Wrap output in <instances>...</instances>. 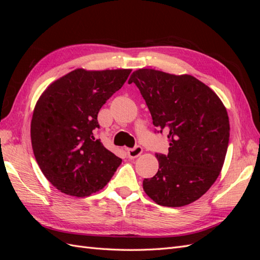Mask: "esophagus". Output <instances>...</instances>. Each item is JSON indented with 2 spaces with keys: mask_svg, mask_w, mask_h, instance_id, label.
I'll use <instances>...</instances> for the list:
<instances>
[{
  "mask_svg": "<svg viewBox=\"0 0 260 260\" xmlns=\"http://www.w3.org/2000/svg\"><path fill=\"white\" fill-rule=\"evenodd\" d=\"M143 153V149L141 146H136L135 148L127 149V155L129 158H137L141 154Z\"/></svg>",
  "mask_w": 260,
  "mask_h": 260,
  "instance_id": "1",
  "label": "esophagus"
}]
</instances>
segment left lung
Here are the masks:
<instances>
[{"mask_svg": "<svg viewBox=\"0 0 260 260\" xmlns=\"http://www.w3.org/2000/svg\"><path fill=\"white\" fill-rule=\"evenodd\" d=\"M135 82L152 115L153 124L168 133V154H155L159 168L144 179L143 190L156 204L185 206L205 194L222 169L230 123L222 101L191 75L142 68Z\"/></svg>", "mask_w": 260, "mask_h": 260, "instance_id": "left-lung-1", "label": "left lung"}]
</instances>
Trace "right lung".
Wrapping results in <instances>:
<instances>
[{
	"label": "right lung",
	"mask_w": 260,
	"mask_h": 260,
	"mask_svg": "<svg viewBox=\"0 0 260 260\" xmlns=\"http://www.w3.org/2000/svg\"><path fill=\"white\" fill-rule=\"evenodd\" d=\"M131 69L78 68L53 81L37 101L31 144L44 177L58 191L86 198L103 188L121 159L94 137L101 107Z\"/></svg>",
	"instance_id": "1"
}]
</instances>
